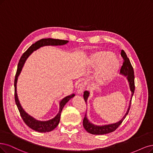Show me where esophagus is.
I'll return each mask as SVG.
<instances>
[{
  "instance_id": "obj_1",
  "label": "esophagus",
  "mask_w": 153,
  "mask_h": 153,
  "mask_svg": "<svg viewBox=\"0 0 153 153\" xmlns=\"http://www.w3.org/2000/svg\"><path fill=\"white\" fill-rule=\"evenodd\" d=\"M84 89H85V86L83 83H80L77 86V93L79 94H81L83 93Z\"/></svg>"
}]
</instances>
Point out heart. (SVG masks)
<instances>
[{
  "label": "heart",
  "instance_id": "obj_1",
  "mask_svg": "<svg viewBox=\"0 0 153 153\" xmlns=\"http://www.w3.org/2000/svg\"><path fill=\"white\" fill-rule=\"evenodd\" d=\"M91 69L100 67L96 79L102 84L112 79L120 69V64L114 53L108 50H96L89 55L87 60Z\"/></svg>",
  "mask_w": 153,
  "mask_h": 153
}]
</instances>
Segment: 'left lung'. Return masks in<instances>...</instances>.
Wrapping results in <instances>:
<instances>
[{
  "label": "left lung",
  "mask_w": 153,
  "mask_h": 153,
  "mask_svg": "<svg viewBox=\"0 0 153 153\" xmlns=\"http://www.w3.org/2000/svg\"><path fill=\"white\" fill-rule=\"evenodd\" d=\"M121 56L123 59V65H122V66L121 67V69H120V74L127 77L128 82L129 83L130 90H131V91L132 93L131 98V100H130V103H129L128 110L126 112V115L123 116L122 119L120 120L119 122H118L115 123L108 124V125L100 126L94 125V124L90 122L89 121V120L88 119L87 115L86 114L85 116H84V120H83V126L88 132L91 134L103 135V134H108V133L115 131V130L118 127H119V126L122 123L123 120L125 119V118L126 117V116L127 115L129 111L130 108H131L132 98L133 97L134 90H135L134 72V69H133V67L131 65V62H130L129 59L127 57L126 52H124L123 50L121 51ZM89 96V92L88 91H85L84 92L83 97H84V101H85V102L86 103H87V100H88Z\"/></svg>",
  "instance_id": "obj_1"
}]
</instances>
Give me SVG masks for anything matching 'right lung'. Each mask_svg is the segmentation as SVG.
I'll return each instance as SVG.
<instances>
[{"mask_svg":"<svg viewBox=\"0 0 153 153\" xmlns=\"http://www.w3.org/2000/svg\"><path fill=\"white\" fill-rule=\"evenodd\" d=\"M69 41L67 40H63V39H53V38H43L38 40L35 43H33L31 46L29 47L26 52L22 54L21 57L19 61V63L18 65V69L16 74L15 79H14V98L16 104L18 106V108L20 113L21 117H22V120L25 122L26 125L32 128L33 130L39 132H48L53 131V130L56 127L59 125L60 119V115L62 109H63L65 105L72 98L74 97V94H72L71 95L67 96L64 98L62 99L59 103V111L58 114L56 115L52 119L47 120V121H40L35 119V118L30 116L29 114L24 110V109L22 108V106L19 103V99L18 98V94H17V81H18V78L19 76L20 73L22 71V67L25 64V62H26V59H27L34 51L36 50L37 49L39 48L42 47L44 46H49V45H52V46H57V45H63L67 44Z\"/></svg>","mask_w":153,"mask_h":153,"instance_id":"obj_1","label":"right lung"}]
</instances>
